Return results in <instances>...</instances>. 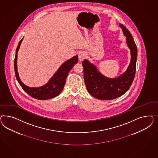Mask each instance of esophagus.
Segmentation results:
<instances>
[{"mask_svg": "<svg viewBox=\"0 0 158 158\" xmlns=\"http://www.w3.org/2000/svg\"><path fill=\"white\" fill-rule=\"evenodd\" d=\"M86 54L84 52H81L79 53V60L80 61H82L85 57H86Z\"/></svg>", "mask_w": 158, "mask_h": 158, "instance_id": "1", "label": "esophagus"}]
</instances>
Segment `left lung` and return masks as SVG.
I'll list each match as a JSON object with an SVG mask.
<instances>
[{
	"label": "left lung",
	"mask_w": 158,
	"mask_h": 158,
	"mask_svg": "<svg viewBox=\"0 0 158 158\" xmlns=\"http://www.w3.org/2000/svg\"><path fill=\"white\" fill-rule=\"evenodd\" d=\"M119 27L126 37V43L131 54L129 65L124 73L117 77L110 78L103 75L96 65L87 60L82 62L87 91L93 97L99 100H109L122 96L129 89L134 80L137 48L129 31L122 24H119Z\"/></svg>",
	"instance_id": "obj_1"
}]
</instances>
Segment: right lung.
<instances>
[{"instance_id":"obj_1","label":"right lung","mask_w":158,"mask_h":158,"mask_svg":"<svg viewBox=\"0 0 158 158\" xmlns=\"http://www.w3.org/2000/svg\"><path fill=\"white\" fill-rule=\"evenodd\" d=\"M23 39L19 41L16 49L14 62L15 75L19 85L29 96L37 100H45L58 96L64 89L68 73L78 62V56L77 55L64 62L46 84L40 87H31L24 85L21 81L17 70V54Z\"/></svg>"}]
</instances>
